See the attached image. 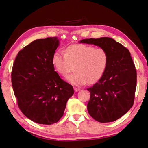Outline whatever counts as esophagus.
<instances>
[{
  "label": "esophagus",
  "instance_id": "obj_1",
  "mask_svg": "<svg viewBox=\"0 0 148 148\" xmlns=\"http://www.w3.org/2000/svg\"><path fill=\"white\" fill-rule=\"evenodd\" d=\"M74 90L75 92H78V91H80V88H77V87H74Z\"/></svg>",
  "mask_w": 148,
  "mask_h": 148
}]
</instances>
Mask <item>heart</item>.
Listing matches in <instances>:
<instances>
[{
	"label": "heart",
	"mask_w": 148,
	"mask_h": 148,
	"mask_svg": "<svg viewBox=\"0 0 148 148\" xmlns=\"http://www.w3.org/2000/svg\"><path fill=\"white\" fill-rule=\"evenodd\" d=\"M66 53L56 51L53 54L52 64L60 75L65 77L73 71L75 73L66 77L69 83L82 86L88 82H97L103 76L108 62V55L103 48L91 45L73 44L66 49Z\"/></svg>",
	"instance_id": "heart-1"
}]
</instances>
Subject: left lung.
<instances>
[{"label":"left lung","mask_w":148,"mask_h":148,"mask_svg":"<svg viewBox=\"0 0 148 148\" xmlns=\"http://www.w3.org/2000/svg\"><path fill=\"white\" fill-rule=\"evenodd\" d=\"M103 48L108 55L106 70L101 79L89 87L87 107L89 115L100 123L112 122L133 106L137 71L129 50L112 38L102 37L80 41Z\"/></svg>","instance_id":"obj_1"}]
</instances>
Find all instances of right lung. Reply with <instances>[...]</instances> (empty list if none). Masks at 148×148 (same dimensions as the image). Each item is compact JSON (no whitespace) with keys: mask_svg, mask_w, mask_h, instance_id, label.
I'll use <instances>...</instances> for the list:
<instances>
[{"mask_svg":"<svg viewBox=\"0 0 148 148\" xmlns=\"http://www.w3.org/2000/svg\"><path fill=\"white\" fill-rule=\"evenodd\" d=\"M59 45L57 37L36 40L20 51L13 63L11 82L18 105L24 115L38 124L58 122L74 93L52 64Z\"/></svg>","mask_w":148,"mask_h":148,"instance_id":"right-lung-1","label":"right lung"}]
</instances>
